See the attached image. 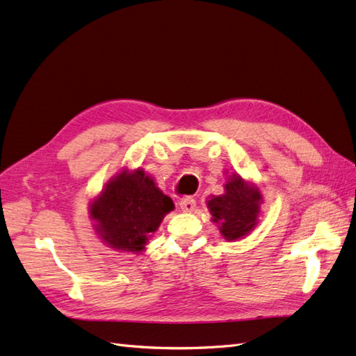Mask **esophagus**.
Segmentation results:
<instances>
[{
	"label": "esophagus",
	"instance_id": "obj_1",
	"mask_svg": "<svg viewBox=\"0 0 356 356\" xmlns=\"http://www.w3.org/2000/svg\"><path fill=\"white\" fill-rule=\"evenodd\" d=\"M179 207H181V209L184 211V212L195 211V208H196V199H193V197H184V199H182V200L179 202Z\"/></svg>",
	"mask_w": 356,
	"mask_h": 356
}]
</instances>
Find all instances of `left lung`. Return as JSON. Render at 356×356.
Wrapping results in <instances>:
<instances>
[{
	"label": "left lung",
	"instance_id": "obj_1",
	"mask_svg": "<svg viewBox=\"0 0 356 356\" xmlns=\"http://www.w3.org/2000/svg\"><path fill=\"white\" fill-rule=\"evenodd\" d=\"M260 200V191L246 184L241 177L233 175L225 184L224 195L209 200L208 208L212 221L221 224L224 238L236 241L255 227Z\"/></svg>",
	"mask_w": 356,
	"mask_h": 356
}]
</instances>
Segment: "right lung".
Instances as JSON below:
<instances>
[{"instance_id":"right-lung-1","label":"right lung","mask_w":356,"mask_h":356,"mask_svg":"<svg viewBox=\"0 0 356 356\" xmlns=\"http://www.w3.org/2000/svg\"><path fill=\"white\" fill-rule=\"evenodd\" d=\"M174 202L163 195L144 170L122 174L113 179L92 203V218L98 221L102 239L111 248L131 252L144 250L148 234L157 230Z\"/></svg>"}]
</instances>
